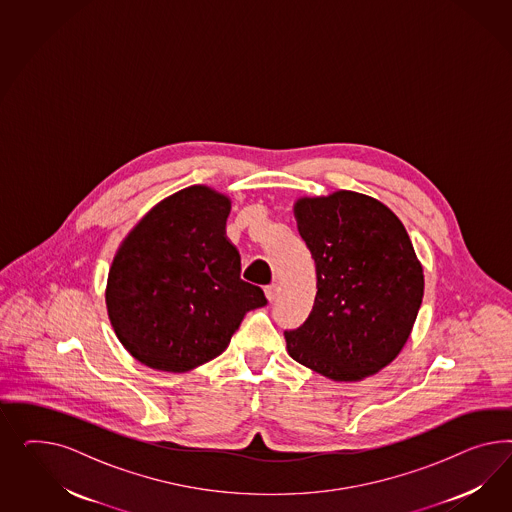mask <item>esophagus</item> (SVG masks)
<instances>
[{
  "mask_svg": "<svg viewBox=\"0 0 512 512\" xmlns=\"http://www.w3.org/2000/svg\"><path fill=\"white\" fill-rule=\"evenodd\" d=\"M264 295H266L270 304H272V302H276V298H278L279 295L278 285H268V287L264 289Z\"/></svg>",
  "mask_w": 512,
  "mask_h": 512,
  "instance_id": "obj_1",
  "label": "esophagus"
}]
</instances>
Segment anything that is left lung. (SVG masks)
<instances>
[{"instance_id":"8db88e82","label":"left lung","mask_w":512,"mask_h":512,"mask_svg":"<svg viewBox=\"0 0 512 512\" xmlns=\"http://www.w3.org/2000/svg\"><path fill=\"white\" fill-rule=\"evenodd\" d=\"M311 251L317 295L306 323L287 330V353L332 381L381 372L409 340L424 270L398 216L383 202L340 189L295 202Z\"/></svg>"}]
</instances>
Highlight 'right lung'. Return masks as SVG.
Here are the masks:
<instances>
[{
	"label": "right lung",
	"mask_w": 512,
	"mask_h": 512,
	"mask_svg": "<svg viewBox=\"0 0 512 512\" xmlns=\"http://www.w3.org/2000/svg\"><path fill=\"white\" fill-rule=\"evenodd\" d=\"M231 199L189 186L157 202L110 264L105 302L127 353L159 372L184 373L219 357L263 289L240 279L225 234Z\"/></svg>",
	"instance_id": "add662e5"
}]
</instances>
